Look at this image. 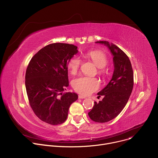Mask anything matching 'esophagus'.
<instances>
[{"label":"esophagus","mask_w":158,"mask_h":158,"mask_svg":"<svg viewBox=\"0 0 158 158\" xmlns=\"http://www.w3.org/2000/svg\"><path fill=\"white\" fill-rule=\"evenodd\" d=\"M78 98H79V99H85L86 97L84 96H82V95H79Z\"/></svg>","instance_id":"esophagus-1"}]
</instances>
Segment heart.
Here are the masks:
<instances>
[{
	"label": "heart",
	"mask_w": 158,
	"mask_h": 158,
	"mask_svg": "<svg viewBox=\"0 0 158 158\" xmlns=\"http://www.w3.org/2000/svg\"><path fill=\"white\" fill-rule=\"evenodd\" d=\"M85 56L91 59L98 67V74L104 76L106 74L105 67L108 64L107 56L101 51H92L85 54ZM81 59L76 56L72 57L67 62V67L71 74L75 75L81 65ZM72 85L75 91L82 95L87 96L96 91L99 88V82L95 77L81 76L75 78L72 81Z\"/></svg>",
	"instance_id": "b5f03b06"
}]
</instances>
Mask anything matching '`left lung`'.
Wrapping results in <instances>:
<instances>
[{
    "label": "left lung",
    "instance_id": "left-lung-1",
    "mask_svg": "<svg viewBox=\"0 0 158 158\" xmlns=\"http://www.w3.org/2000/svg\"><path fill=\"white\" fill-rule=\"evenodd\" d=\"M109 48L113 55L114 71L109 84L99 93L104 98L94 105L88 115L94 122L106 123L118 116L126 105L134 85L133 71L128 56L118 46L107 41H98Z\"/></svg>",
    "mask_w": 158,
    "mask_h": 158
}]
</instances>
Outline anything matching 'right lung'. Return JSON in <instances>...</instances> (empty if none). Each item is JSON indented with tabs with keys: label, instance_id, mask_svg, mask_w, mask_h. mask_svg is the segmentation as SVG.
<instances>
[{
	"label": "right lung",
	"instance_id": "obj_1",
	"mask_svg": "<svg viewBox=\"0 0 158 158\" xmlns=\"http://www.w3.org/2000/svg\"><path fill=\"white\" fill-rule=\"evenodd\" d=\"M77 49L73 44H50L27 66L25 84L29 104L37 117L49 124L64 123L71 104L78 98L74 93H62L69 85L67 62Z\"/></svg>",
	"mask_w": 158,
	"mask_h": 158
}]
</instances>
